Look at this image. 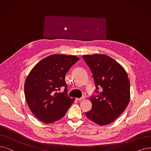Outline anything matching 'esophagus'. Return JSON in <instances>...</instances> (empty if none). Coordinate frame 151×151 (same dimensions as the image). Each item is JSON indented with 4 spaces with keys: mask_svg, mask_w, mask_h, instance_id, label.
<instances>
[{
    "mask_svg": "<svg viewBox=\"0 0 151 151\" xmlns=\"http://www.w3.org/2000/svg\"><path fill=\"white\" fill-rule=\"evenodd\" d=\"M84 98H76V101H83V100H84Z\"/></svg>",
    "mask_w": 151,
    "mask_h": 151,
    "instance_id": "1",
    "label": "esophagus"
}]
</instances>
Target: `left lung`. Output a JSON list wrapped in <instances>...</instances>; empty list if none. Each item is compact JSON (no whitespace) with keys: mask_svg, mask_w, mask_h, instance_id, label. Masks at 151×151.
Listing matches in <instances>:
<instances>
[{"mask_svg":"<svg viewBox=\"0 0 151 151\" xmlns=\"http://www.w3.org/2000/svg\"><path fill=\"white\" fill-rule=\"evenodd\" d=\"M83 58L93 73L98 93L91 96L92 109L86 116L98 125L109 124L127 106L130 100L129 79L123 67L106 55H85ZM99 87L102 88L101 92H98Z\"/></svg>","mask_w":151,"mask_h":151,"instance_id":"1","label":"left lung"}]
</instances>
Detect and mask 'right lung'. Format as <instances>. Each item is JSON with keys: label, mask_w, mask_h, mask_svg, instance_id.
Listing matches in <instances>:
<instances>
[{"label": "right lung", "mask_w": 151, "mask_h": 151, "mask_svg": "<svg viewBox=\"0 0 151 151\" xmlns=\"http://www.w3.org/2000/svg\"><path fill=\"white\" fill-rule=\"evenodd\" d=\"M79 60L74 55L54 54L42 59L32 69L25 81L27 103L32 113L42 122L61 119L74 102L67 95L65 75ZM63 86L65 92L58 90Z\"/></svg>", "instance_id": "1"}]
</instances>
